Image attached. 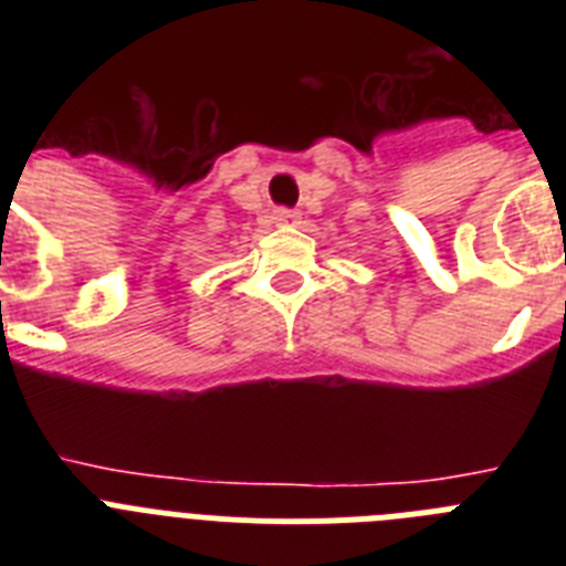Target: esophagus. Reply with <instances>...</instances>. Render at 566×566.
Here are the masks:
<instances>
[{"instance_id":"34e87169","label":"esophagus","mask_w":566,"mask_h":566,"mask_svg":"<svg viewBox=\"0 0 566 566\" xmlns=\"http://www.w3.org/2000/svg\"><path fill=\"white\" fill-rule=\"evenodd\" d=\"M274 221L283 223V227H289V223H297L300 221V214L294 212V209H277V212H274Z\"/></svg>"}]
</instances>
